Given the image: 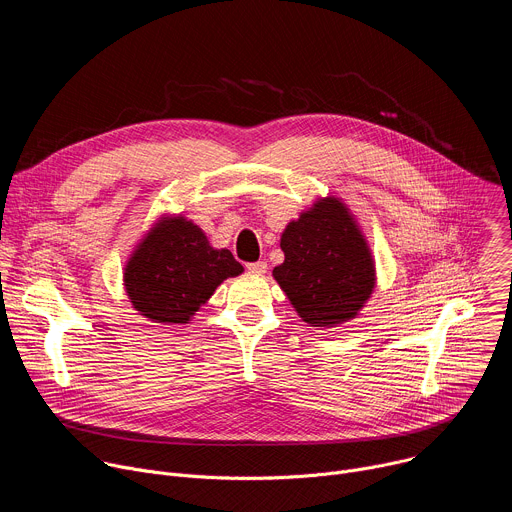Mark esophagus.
<instances>
[{
    "label": "esophagus",
    "instance_id": "34e87169",
    "mask_svg": "<svg viewBox=\"0 0 512 512\" xmlns=\"http://www.w3.org/2000/svg\"><path fill=\"white\" fill-rule=\"evenodd\" d=\"M247 269L251 273H265L267 271V261H255V263H247Z\"/></svg>",
    "mask_w": 512,
    "mask_h": 512
}]
</instances>
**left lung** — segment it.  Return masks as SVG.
I'll return each mask as SVG.
<instances>
[{
	"instance_id": "8db88e82",
	"label": "left lung",
	"mask_w": 512,
	"mask_h": 512,
	"mask_svg": "<svg viewBox=\"0 0 512 512\" xmlns=\"http://www.w3.org/2000/svg\"><path fill=\"white\" fill-rule=\"evenodd\" d=\"M285 261L273 277L310 326H338L358 314L375 287V265L348 208L324 198L281 235Z\"/></svg>"
}]
</instances>
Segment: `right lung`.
<instances>
[{"instance_id": "1", "label": "right lung", "mask_w": 512, "mask_h": 512, "mask_svg": "<svg viewBox=\"0 0 512 512\" xmlns=\"http://www.w3.org/2000/svg\"><path fill=\"white\" fill-rule=\"evenodd\" d=\"M243 273L229 249H212L182 216L158 223L125 267L133 308L160 324H186L227 277Z\"/></svg>"}]
</instances>
